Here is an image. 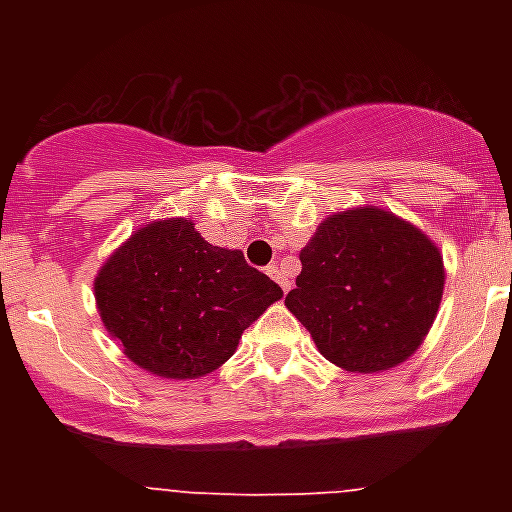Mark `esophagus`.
<instances>
[{"instance_id": "esophagus-1", "label": "esophagus", "mask_w": 512, "mask_h": 512, "mask_svg": "<svg viewBox=\"0 0 512 512\" xmlns=\"http://www.w3.org/2000/svg\"><path fill=\"white\" fill-rule=\"evenodd\" d=\"M266 274H269V277L274 279V282H277L279 287L284 289V292H287V289H289V279H287V274H284V271H282V266L271 264L269 269H266Z\"/></svg>"}]
</instances>
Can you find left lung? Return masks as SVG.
I'll return each mask as SVG.
<instances>
[{"mask_svg":"<svg viewBox=\"0 0 512 512\" xmlns=\"http://www.w3.org/2000/svg\"><path fill=\"white\" fill-rule=\"evenodd\" d=\"M300 261L284 305L330 364L379 374L408 361L425 341L446 271L418 225L382 207H348L325 217Z\"/></svg>","mask_w":512,"mask_h":512,"instance_id":"obj_1","label":"left lung"}]
</instances>
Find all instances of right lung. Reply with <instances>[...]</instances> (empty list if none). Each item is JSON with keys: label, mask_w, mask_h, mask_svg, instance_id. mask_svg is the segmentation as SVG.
Segmentation results:
<instances>
[{"label": "right lung", "mask_w": 512, "mask_h": 512, "mask_svg": "<svg viewBox=\"0 0 512 512\" xmlns=\"http://www.w3.org/2000/svg\"><path fill=\"white\" fill-rule=\"evenodd\" d=\"M282 297L243 251L207 243L189 217L151 220L94 277L99 318L122 354L161 379H200Z\"/></svg>", "instance_id": "right-lung-1"}]
</instances>
